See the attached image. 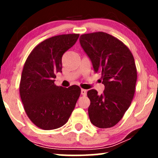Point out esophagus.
<instances>
[{"label": "esophagus", "mask_w": 158, "mask_h": 158, "mask_svg": "<svg viewBox=\"0 0 158 158\" xmlns=\"http://www.w3.org/2000/svg\"><path fill=\"white\" fill-rule=\"evenodd\" d=\"M81 94L83 95V96H85V95H86V90L81 89Z\"/></svg>", "instance_id": "esophagus-1"}]
</instances>
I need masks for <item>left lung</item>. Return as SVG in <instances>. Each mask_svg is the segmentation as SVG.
<instances>
[{
  "label": "left lung",
  "instance_id": "left-lung-1",
  "mask_svg": "<svg viewBox=\"0 0 158 158\" xmlns=\"http://www.w3.org/2000/svg\"><path fill=\"white\" fill-rule=\"evenodd\" d=\"M82 48L91 60L95 73H101L104 91L88 90V115L94 126L110 128L122 119L135 96L137 74L129 49L117 38L102 31L82 34Z\"/></svg>",
  "mask_w": 158,
  "mask_h": 158
}]
</instances>
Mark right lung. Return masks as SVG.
I'll use <instances>...</instances> for the list:
<instances>
[{"label": "right lung", "instance_id": "obj_1", "mask_svg": "<svg viewBox=\"0 0 158 158\" xmlns=\"http://www.w3.org/2000/svg\"><path fill=\"white\" fill-rule=\"evenodd\" d=\"M79 34L55 36L34 47L26 60L19 92L23 109L39 128L51 130L66 124L81 95V88L55 84L61 72L62 57L77 42Z\"/></svg>", "mask_w": 158, "mask_h": 158}]
</instances>
